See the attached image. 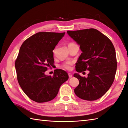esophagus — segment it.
Segmentation results:
<instances>
[{"label":"esophagus","mask_w":128,"mask_h":128,"mask_svg":"<svg viewBox=\"0 0 128 128\" xmlns=\"http://www.w3.org/2000/svg\"><path fill=\"white\" fill-rule=\"evenodd\" d=\"M68 76H69V78H72V74H70V73H68Z\"/></svg>","instance_id":"34e87169"}]
</instances>
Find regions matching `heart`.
I'll return each instance as SVG.
<instances>
[{"instance_id": "obj_1", "label": "heart", "mask_w": 128, "mask_h": 128, "mask_svg": "<svg viewBox=\"0 0 128 128\" xmlns=\"http://www.w3.org/2000/svg\"><path fill=\"white\" fill-rule=\"evenodd\" d=\"M73 44V43H69V44ZM55 51H56V50L54 49V51H53V53L54 54L55 53ZM72 62H66V63H64L63 64V66H62V67H63L64 69H67V70H70V69H71V66H72Z\"/></svg>"}]
</instances>
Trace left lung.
Wrapping results in <instances>:
<instances>
[{
	"label": "left lung",
	"instance_id": "1",
	"mask_svg": "<svg viewBox=\"0 0 128 128\" xmlns=\"http://www.w3.org/2000/svg\"><path fill=\"white\" fill-rule=\"evenodd\" d=\"M67 33L80 45L82 52L76 64V70L81 73L88 70V77L74 73L79 85L75 94L86 100L101 98L113 84L117 69L115 49L109 38L98 30L86 29L67 31Z\"/></svg>",
	"mask_w": 128,
	"mask_h": 128
}]
</instances>
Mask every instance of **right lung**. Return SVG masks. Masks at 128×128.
<instances>
[{
    "instance_id": "right-lung-1",
    "label": "right lung",
    "mask_w": 128,
    "mask_h": 128,
    "mask_svg": "<svg viewBox=\"0 0 128 128\" xmlns=\"http://www.w3.org/2000/svg\"><path fill=\"white\" fill-rule=\"evenodd\" d=\"M65 33L39 32L25 40L15 62L18 84L29 98L38 103L52 100L69 78L66 71L55 69L53 76L45 74L54 64L53 50Z\"/></svg>"
}]
</instances>
